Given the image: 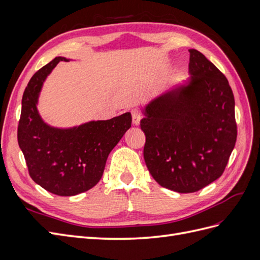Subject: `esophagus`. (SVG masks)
Wrapping results in <instances>:
<instances>
[{
	"instance_id": "34e87169",
	"label": "esophagus",
	"mask_w": 260,
	"mask_h": 260,
	"mask_svg": "<svg viewBox=\"0 0 260 260\" xmlns=\"http://www.w3.org/2000/svg\"><path fill=\"white\" fill-rule=\"evenodd\" d=\"M131 115H132V123L135 125H138L141 121V118H142V116H141V112L139 109L135 108L131 111Z\"/></svg>"
}]
</instances>
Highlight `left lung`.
<instances>
[{"label":"left lung","mask_w":260,"mask_h":260,"mask_svg":"<svg viewBox=\"0 0 260 260\" xmlns=\"http://www.w3.org/2000/svg\"><path fill=\"white\" fill-rule=\"evenodd\" d=\"M190 78L144 106V160L159 185L193 193L222 175L237 141L234 96L224 75L191 49Z\"/></svg>","instance_id":"8db88e82"}]
</instances>
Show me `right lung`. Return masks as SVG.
Listing matches in <instances>:
<instances>
[{"mask_svg":"<svg viewBox=\"0 0 260 260\" xmlns=\"http://www.w3.org/2000/svg\"><path fill=\"white\" fill-rule=\"evenodd\" d=\"M55 57L31 78L23 92L17 139L29 175L44 190L73 196L98 184L107 157L131 127V114L91 120L70 128L52 127L38 112L44 80L59 61Z\"/></svg>","mask_w":260,"mask_h":260,"instance_id":"add662e5","label":"right lung"}]
</instances>
